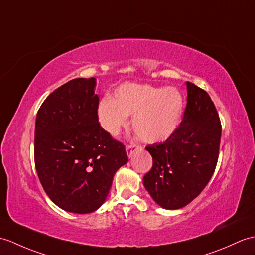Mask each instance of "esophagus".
Instances as JSON below:
<instances>
[{
  "instance_id": "1",
  "label": "esophagus",
  "mask_w": 255,
  "mask_h": 255,
  "mask_svg": "<svg viewBox=\"0 0 255 255\" xmlns=\"http://www.w3.org/2000/svg\"><path fill=\"white\" fill-rule=\"evenodd\" d=\"M140 147H141V145H139V144H137V143H130V144H127V145H126V152H127L128 156H129V157L131 156L135 151H137L138 149H140Z\"/></svg>"
}]
</instances>
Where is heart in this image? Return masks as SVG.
Here are the masks:
<instances>
[{
    "label": "heart",
    "instance_id": "b5f03b06",
    "mask_svg": "<svg viewBox=\"0 0 255 255\" xmlns=\"http://www.w3.org/2000/svg\"><path fill=\"white\" fill-rule=\"evenodd\" d=\"M185 102L175 88L147 84H126L117 89L114 99L105 98L98 108L100 125L106 132L117 135L132 116L138 137L149 143L168 139L179 127Z\"/></svg>",
    "mask_w": 255,
    "mask_h": 255
}]
</instances>
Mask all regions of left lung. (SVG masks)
<instances>
[{
  "label": "left lung",
  "mask_w": 255,
  "mask_h": 255,
  "mask_svg": "<svg viewBox=\"0 0 255 255\" xmlns=\"http://www.w3.org/2000/svg\"><path fill=\"white\" fill-rule=\"evenodd\" d=\"M180 126L162 143L146 145L153 158L143 183L162 208H183L208 185L220 154L222 124L209 93L187 82Z\"/></svg>",
  "instance_id": "8db88e82"
}]
</instances>
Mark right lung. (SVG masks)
Returning <instances> with one entry per match:
<instances>
[{"label": "right lung", "mask_w": 255, "mask_h": 255, "mask_svg": "<svg viewBox=\"0 0 255 255\" xmlns=\"http://www.w3.org/2000/svg\"><path fill=\"white\" fill-rule=\"evenodd\" d=\"M96 79L76 78L40 106L34 165L41 185L61 209L87 214L108 197L118 168L128 161L121 141L100 126Z\"/></svg>", "instance_id": "add662e5"}]
</instances>
